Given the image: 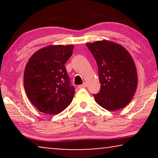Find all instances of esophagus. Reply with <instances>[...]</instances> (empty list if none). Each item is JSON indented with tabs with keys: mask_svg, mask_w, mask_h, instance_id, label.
Segmentation results:
<instances>
[{
	"mask_svg": "<svg viewBox=\"0 0 158 158\" xmlns=\"http://www.w3.org/2000/svg\"><path fill=\"white\" fill-rule=\"evenodd\" d=\"M86 87H87V84L86 83H83V84H82V85H78L79 88H86Z\"/></svg>",
	"mask_w": 158,
	"mask_h": 158,
	"instance_id": "esophagus-1",
	"label": "esophagus"
}]
</instances>
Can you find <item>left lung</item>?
<instances>
[{"instance_id":"obj_1","label":"left lung","mask_w":158,"mask_h":158,"mask_svg":"<svg viewBox=\"0 0 158 158\" xmlns=\"http://www.w3.org/2000/svg\"><path fill=\"white\" fill-rule=\"evenodd\" d=\"M98 64L101 90L94 94L96 103L109 111L126 106L137 87V73L133 58L117 43L108 40L87 43Z\"/></svg>"}]
</instances>
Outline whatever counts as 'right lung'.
<instances>
[{
  "instance_id": "add662e5",
  "label": "right lung",
  "mask_w": 158,
  "mask_h": 158,
  "mask_svg": "<svg viewBox=\"0 0 158 158\" xmlns=\"http://www.w3.org/2000/svg\"><path fill=\"white\" fill-rule=\"evenodd\" d=\"M73 45H49L34 53L24 70L23 85L32 104L42 113L60 114L72 102L75 88L70 85L64 64Z\"/></svg>"
}]
</instances>
